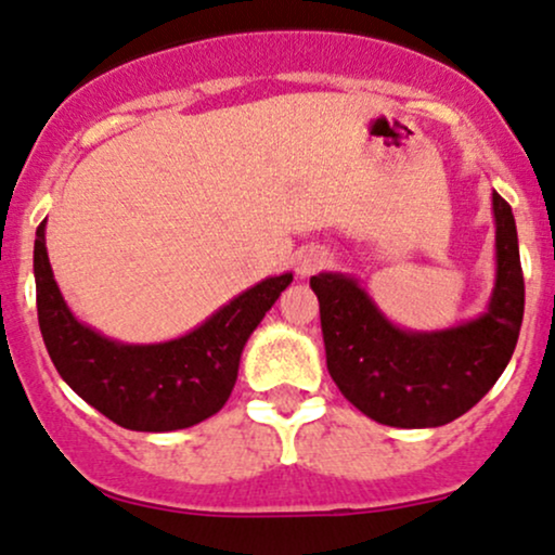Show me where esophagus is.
Segmentation results:
<instances>
[{
	"label": "esophagus",
	"instance_id": "34e87169",
	"mask_svg": "<svg viewBox=\"0 0 555 555\" xmlns=\"http://www.w3.org/2000/svg\"><path fill=\"white\" fill-rule=\"evenodd\" d=\"M324 264H327V254H324L322 249H306V251H301V257H298L296 272L301 278H309V275H314V272L322 270Z\"/></svg>",
	"mask_w": 555,
	"mask_h": 555
}]
</instances>
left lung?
I'll list each match as a JSON object with an SVG mask.
<instances>
[{"label": "left lung", "instance_id": "8db88e82", "mask_svg": "<svg viewBox=\"0 0 555 555\" xmlns=\"http://www.w3.org/2000/svg\"><path fill=\"white\" fill-rule=\"evenodd\" d=\"M496 288L483 317L439 332L400 330L358 280L311 278L327 369L345 400L395 428H436L465 415L504 374L525 314V278L509 202L493 192Z\"/></svg>", "mask_w": 555, "mask_h": 555}]
</instances>
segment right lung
I'll list each match as a JSON object with an SVG mask.
<instances>
[{
  "mask_svg": "<svg viewBox=\"0 0 555 555\" xmlns=\"http://www.w3.org/2000/svg\"><path fill=\"white\" fill-rule=\"evenodd\" d=\"M38 324L64 382L98 413L129 431H179L218 413L238 376L241 350L293 275L267 278L184 337L124 345L77 322L46 254V220L33 246Z\"/></svg>",
  "mask_w": 555,
  "mask_h": 555,
  "instance_id": "1",
  "label": "right lung"
}]
</instances>
